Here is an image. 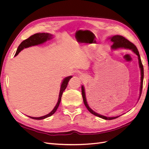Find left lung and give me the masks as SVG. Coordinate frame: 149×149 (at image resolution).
<instances>
[{
    "label": "left lung",
    "mask_w": 149,
    "mask_h": 149,
    "mask_svg": "<svg viewBox=\"0 0 149 149\" xmlns=\"http://www.w3.org/2000/svg\"><path fill=\"white\" fill-rule=\"evenodd\" d=\"M109 39L111 40V41L113 42V45H112V49H117V48H128L130 49H132L133 52L136 54L138 56V59H139V66L140 68H141V89H140V96L141 95V93L142 91V87H143V67L141 59V56H140L139 55V52L138 51V49L137 47L135 46V45L132 43V42H130L129 40L127 39H126L125 37H123L121 35H114L113 37H112L109 38ZM81 92H82V96L83 99V101L84 103L85 106L86 107L88 110L91 112V114L93 115L99 117V118H102L106 120H112V119H114L119 118V116H116V117H112V118H109V117H106L102 115H100L94 111H93L91 108H90L88 104L87 101H86V96H85V92H84V87L81 86ZM140 98V97H139Z\"/></svg>",
    "instance_id": "left-lung-1"
}]
</instances>
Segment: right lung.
Segmentation results:
<instances>
[{
    "instance_id": "add662e5",
    "label": "right lung",
    "mask_w": 149,
    "mask_h": 149,
    "mask_svg": "<svg viewBox=\"0 0 149 149\" xmlns=\"http://www.w3.org/2000/svg\"><path fill=\"white\" fill-rule=\"evenodd\" d=\"M52 35H51V34L45 33H35L33 35L30 36L29 38L24 40V41L20 44V45L17 48V50L16 52L15 56H17L18 54H19L21 52V50H22L24 48H28L29 47L34 46V45H40V44H42L44 42H45L47 40H49L52 38ZM71 78H72V76H68V77H66L64 79L63 81V83L61 85L59 98H58V102L56 104V105L55 106V107H54V109L52 110V111L51 112H49L48 114H47L44 116L39 117V118H33V117L29 116V118H30L31 119H33L40 120V119H43L45 118H48V117L51 116L52 115H53L54 113H55L56 111L57 110L58 106H59V105H60L63 93L65 89L66 88L68 83L70 79Z\"/></svg>"
}]
</instances>
